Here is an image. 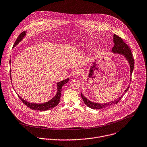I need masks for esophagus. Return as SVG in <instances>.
Returning a JSON list of instances; mask_svg holds the SVG:
<instances>
[{
	"label": "esophagus",
	"mask_w": 147,
	"mask_h": 147,
	"mask_svg": "<svg viewBox=\"0 0 147 147\" xmlns=\"http://www.w3.org/2000/svg\"><path fill=\"white\" fill-rule=\"evenodd\" d=\"M82 71L80 70H76L74 73H73V76L74 77H79L80 76L82 75Z\"/></svg>",
	"instance_id": "esophagus-1"
}]
</instances>
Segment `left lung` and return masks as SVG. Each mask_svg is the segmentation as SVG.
<instances>
[{
    "label": "left lung",
    "instance_id": "left-lung-1",
    "mask_svg": "<svg viewBox=\"0 0 147 147\" xmlns=\"http://www.w3.org/2000/svg\"><path fill=\"white\" fill-rule=\"evenodd\" d=\"M114 46L113 47L112 49V51L113 53H119V54H121L124 56V57L126 58V59L128 60L129 65H130V81L131 80V76L133 70H134V59L132 57V54L131 53V49L124 42V40L118 36L116 35L115 34H114ZM129 86H128L127 89L125 90V92L122 94V96H120L118 98L114 100V101H111L108 103H104V104H99V103H95L90 101L87 98H86L83 94L81 93V96L84 101V102L86 105H87L88 107L92 109H95V110H100L104 108H107L108 107H110L111 105L117 104L119 101L121 100V99L123 98V96L125 94V93L128 91Z\"/></svg>",
    "mask_w": 147,
    "mask_h": 147
}]
</instances>
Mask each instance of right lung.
<instances>
[{
  "mask_svg": "<svg viewBox=\"0 0 147 147\" xmlns=\"http://www.w3.org/2000/svg\"><path fill=\"white\" fill-rule=\"evenodd\" d=\"M25 35H26V32H23L22 33H21L20 34V35L18 36V37L17 38L16 42L14 43V45H13V47L16 46L22 40ZM10 77H11V76H10ZM69 79L67 78L63 81L57 83V94L50 101H49L48 102H45V103L36 104V103L29 102L28 101H26V100H23L22 98H21L18 94V96L19 97V98L21 100V101L30 109L34 110H38V111L48 110L53 109L59 104V103L60 102V97H61L62 87L64 85V84H66L67 83L69 82Z\"/></svg>",
  "mask_w": 147,
  "mask_h": 147,
  "instance_id": "right-lung-1",
  "label": "right lung"
}]
</instances>
